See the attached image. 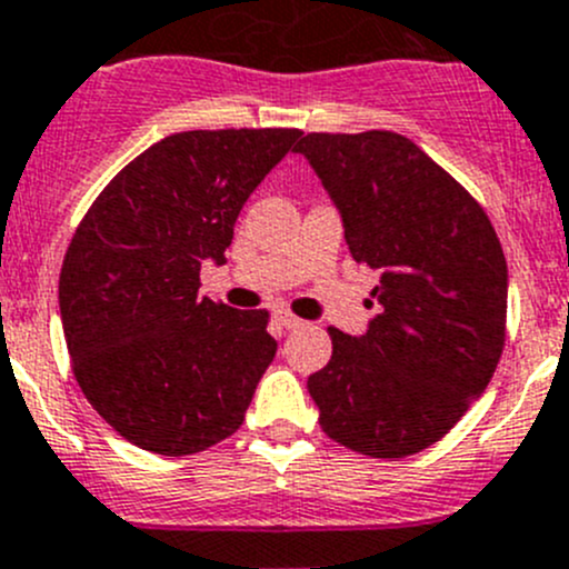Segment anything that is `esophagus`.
Listing matches in <instances>:
<instances>
[{"label":"esophagus","mask_w":569,"mask_h":569,"mask_svg":"<svg viewBox=\"0 0 569 569\" xmlns=\"http://www.w3.org/2000/svg\"><path fill=\"white\" fill-rule=\"evenodd\" d=\"M272 319H274V325H280V328H286V330H295L302 325V319L295 317L291 311H286V308H274Z\"/></svg>","instance_id":"esophagus-1"}]
</instances>
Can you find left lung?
<instances>
[{"label": "left lung", "mask_w": 569, "mask_h": 569, "mask_svg": "<svg viewBox=\"0 0 569 569\" xmlns=\"http://www.w3.org/2000/svg\"><path fill=\"white\" fill-rule=\"evenodd\" d=\"M336 202L352 258L378 272L363 336L328 328L308 378L333 442L406 459L431 448L492 380L506 345L509 269L476 197L391 130L308 132L297 144Z\"/></svg>", "instance_id": "obj_1"}]
</instances>
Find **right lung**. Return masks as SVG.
Segmentation results:
<instances>
[{"label":"right lung","mask_w":569,"mask_h":569,"mask_svg":"<svg viewBox=\"0 0 569 569\" xmlns=\"http://www.w3.org/2000/svg\"><path fill=\"white\" fill-rule=\"evenodd\" d=\"M300 130H189L127 163L77 224L60 269L71 369L99 417L158 456L236 433L278 341L269 311L200 297L247 197Z\"/></svg>","instance_id":"obj_1"}]
</instances>
